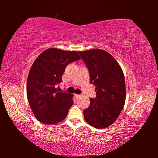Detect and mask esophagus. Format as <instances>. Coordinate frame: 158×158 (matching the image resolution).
<instances>
[{
  "label": "esophagus",
  "instance_id": "34e87169",
  "mask_svg": "<svg viewBox=\"0 0 158 158\" xmlns=\"http://www.w3.org/2000/svg\"><path fill=\"white\" fill-rule=\"evenodd\" d=\"M75 96L76 99H78L79 98H80V97H81V95H79V94H75Z\"/></svg>",
  "mask_w": 158,
  "mask_h": 158
}]
</instances>
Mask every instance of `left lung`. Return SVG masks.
Masks as SVG:
<instances>
[{
	"mask_svg": "<svg viewBox=\"0 0 158 158\" xmlns=\"http://www.w3.org/2000/svg\"><path fill=\"white\" fill-rule=\"evenodd\" d=\"M88 69L90 83L96 86V98L83 110L89 125L102 129L115 122L126 100L125 79L122 69L113 57L104 50L96 49L79 52Z\"/></svg>",
	"mask_w": 158,
	"mask_h": 158,
	"instance_id": "left-lung-1",
	"label": "left lung"
}]
</instances>
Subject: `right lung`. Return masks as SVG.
<instances>
[{
    "label": "right lung",
    "mask_w": 158,
    "mask_h": 158,
    "mask_svg": "<svg viewBox=\"0 0 158 158\" xmlns=\"http://www.w3.org/2000/svg\"><path fill=\"white\" fill-rule=\"evenodd\" d=\"M80 59L77 52L50 48L35 60L29 72L26 92L30 106L39 122L56 124L66 118L73 104V95L60 92L56 85L62 82L66 66Z\"/></svg>",
    "instance_id": "1"
}]
</instances>
